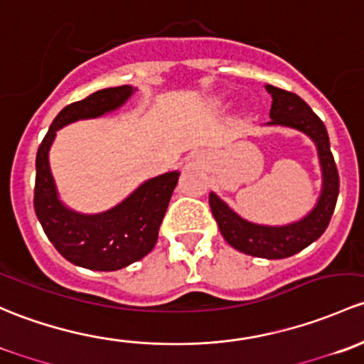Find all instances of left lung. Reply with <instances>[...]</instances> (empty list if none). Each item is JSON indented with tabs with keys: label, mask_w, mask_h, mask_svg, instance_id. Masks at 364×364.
Wrapping results in <instances>:
<instances>
[{
	"label": "left lung",
	"mask_w": 364,
	"mask_h": 364,
	"mask_svg": "<svg viewBox=\"0 0 364 364\" xmlns=\"http://www.w3.org/2000/svg\"><path fill=\"white\" fill-rule=\"evenodd\" d=\"M266 91L272 95V121L266 122V126H284L301 131L316 144L322 170V191L316 207L296 223L286 226H264L242 219L215 193H210L208 203L220 233L233 249L254 257L284 259L298 254L324 233L335 212L340 178L324 122L294 92L273 85H266Z\"/></svg>",
	"instance_id": "8db88e82"
}]
</instances>
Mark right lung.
Returning <instances> with one entry per match:
<instances>
[{"label": "right lung", "instance_id": "add662e5", "mask_svg": "<svg viewBox=\"0 0 364 364\" xmlns=\"http://www.w3.org/2000/svg\"><path fill=\"white\" fill-rule=\"evenodd\" d=\"M134 92L133 85L108 87L63 108L36 152L35 212L45 235L70 263L98 272H114L141 259L154 249L178 171L149 178L117 207L101 213H78L59 200L48 164L55 131L80 119L117 110Z\"/></svg>", "mask_w": 364, "mask_h": 364}]
</instances>
